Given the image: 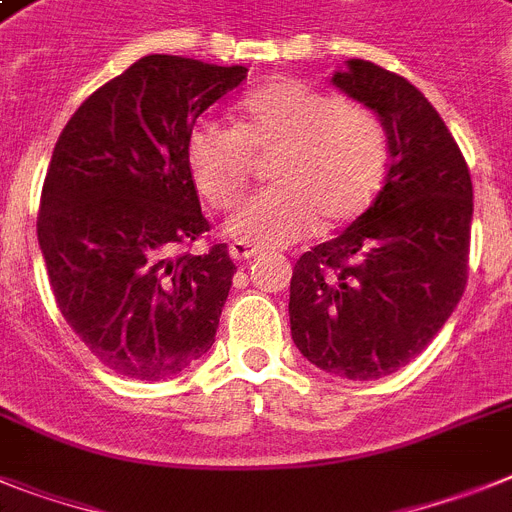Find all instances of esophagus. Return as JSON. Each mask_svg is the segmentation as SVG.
<instances>
[{"label":"esophagus","mask_w":512,"mask_h":512,"mask_svg":"<svg viewBox=\"0 0 512 512\" xmlns=\"http://www.w3.org/2000/svg\"><path fill=\"white\" fill-rule=\"evenodd\" d=\"M263 249L255 247V244H249V242H231L229 244V255L234 257V260H249V257H255L260 255Z\"/></svg>","instance_id":"34e87169"}]
</instances>
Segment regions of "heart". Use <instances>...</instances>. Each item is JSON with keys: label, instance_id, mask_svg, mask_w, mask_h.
I'll return each instance as SVG.
<instances>
[{"label": "heart", "instance_id": "heart-1", "mask_svg": "<svg viewBox=\"0 0 512 512\" xmlns=\"http://www.w3.org/2000/svg\"><path fill=\"white\" fill-rule=\"evenodd\" d=\"M187 169L216 210L244 192L255 156H268L270 187L231 221L239 242L281 247L317 229H338L369 208L388 166V130L375 109L302 80H276L239 103V124L197 119Z\"/></svg>", "mask_w": 512, "mask_h": 512}]
</instances>
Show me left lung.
<instances>
[{
    "label": "left lung",
    "mask_w": 512,
    "mask_h": 512,
    "mask_svg": "<svg viewBox=\"0 0 512 512\" xmlns=\"http://www.w3.org/2000/svg\"><path fill=\"white\" fill-rule=\"evenodd\" d=\"M333 83L388 130L385 187L291 276V336L315 367L377 380L422 354L468 281L474 187L435 106L406 77L351 59Z\"/></svg>",
    "instance_id": "left-lung-1"
}]
</instances>
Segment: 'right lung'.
I'll return each mask as SVG.
<instances>
[{
    "label": "right lung",
    "mask_w": 512,
    "mask_h": 512,
    "mask_svg": "<svg viewBox=\"0 0 512 512\" xmlns=\"http://www.w3.org/2000/svg\"><path fill=\"white\" fill-rule=\"evenodd\" d=\"M247 67L150 54L90 93L54 145L38 244L62 317L103 367L163 380L203 359L236 273L208 239L187 132Z\"/></svg>",
    "instance_id": "1"
}]
</instances>
